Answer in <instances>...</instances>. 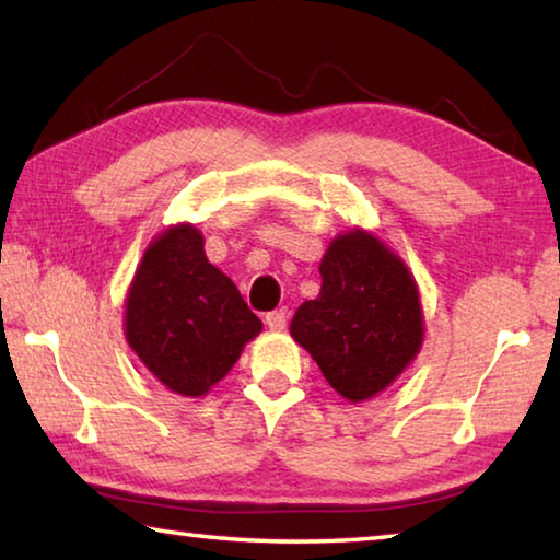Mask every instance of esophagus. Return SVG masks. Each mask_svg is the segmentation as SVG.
<instances>
[{
  "label": "esophagus",
  "instance_id": "esophagus-1",
  "mask_svg": "<svg viewBox=\"0 0 560 560\" xmlns=\"http://www.w3.org/2000/svg\"><path fill=\"white\" fill-rule=\"evenodd\" d=\"M267 326L271 328V330H283L287 328V324H289V311L287 308H277V311H271V314H267Z\"/></svg>",
  "mask_w": 560,
  "mask_h": 560
}]
</instances>
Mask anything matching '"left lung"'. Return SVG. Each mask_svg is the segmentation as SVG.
I'll return each mask as SVG.
<instances>
[{
	"mask_svg": "<svg viewBox=\"0 0 560 560\" xmlns=\"http://www.w3.org/2000/svg\"><path fill=\"white\" fill-rule=\"evenodd\" d=\"M318 299L301 303L291 336L348 400H368L400 375L422 343V311L405 264L373 234L350 232L320 261Z\"/></svg>",
	"mask_w": 560,
	"mask_h": 560,
	"instance_id": "8db88e82",
	"label": "left lung"
}]
</instances>
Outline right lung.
<instances>
[{"label": "right lung", "mask_w": 560, "mask_h": 560, "mask_svg": "<svg viewBox=\"0 0 560 560\" xmlns=\"http://www.w3.org/2000/svg\"><path fill=\"white\" fill-rule=\"evenodd\" d=\"M259 330L234 281L207 261L195 226H173L148 246L128 293L126 338L170 390L205 395Z\"/></svg>", "instance_id": "1"}]
</instances>
